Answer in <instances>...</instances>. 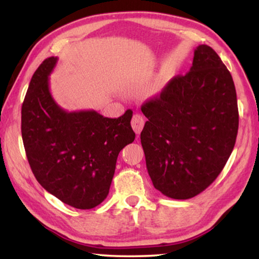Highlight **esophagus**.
<instances>
[{
	"instance_id": "obj_1",
	"label": "esophagus",
	"mask_w": 259,
	"mask_h": 259,
	"mask_svg": "<svg viewBox=\"0 0 259 259\" xmlns=\"http://www.w3.org/2000/svg\"><path fill=\"white\" fill-rule=\"evenodd\" d=\"M144 124H145V119H144L140 114H135V115L133 116V120H131V126H133L135 133L137 135L142 133Z\"/></svg>"
}]
</instances>
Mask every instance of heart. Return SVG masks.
Returning a JSON list of instances; mask_svg holds the SVG:
<instances>
[{
  "label": "heart",
  "instance_id": "heart-1",
  "mask_svg": "<svg viewBox=\"0 0 259 259\" xmlns=\"http://www.w3.org/2000/svg\"><path fill=\"white\" fill-rule=\"evenodd\" d=\"M152 91H153V93H156V91H157V87H155V88H154V89H153Z\"/></svg>",
  "mask_w": 259,
  "mask_h": 259
}]
</instances>
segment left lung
<instances>
[{
    "label": "left lung",
    "mask_w": 259,
    "mask_h": 259,
    "mask_svg": "<svg viewBox=\"0 0 259 259\" xmlns=\"http://www.w3.org/2000/svg\"><path fill=\"white\" fill-rule=\"evenodd\" d=\"M140 142L157 191L186 200L204 191L235 145L239 111L233 78L211 48L194 50L186 75L175 76L142 106Z\"/></svg>",
    "instance_id": "left-lung-1"
}]
</instances>
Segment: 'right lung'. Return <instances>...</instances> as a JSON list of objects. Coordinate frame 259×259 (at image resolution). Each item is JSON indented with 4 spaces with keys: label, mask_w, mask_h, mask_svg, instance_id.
<instances>
[{
    "label": "right lung",
    "mask_w": 259,
    "mask_h": 259,
    "mask_svg": "<svg viewBox=\"0 0 259 259\" xmlns=\"http://www.w3.org/2000/svg\"><path fill=\"white\" fill-rule=\"evenodd\" d=\"M58 58L35 71L21 107V136L41 186L76 209L97 207L108 195L117 155L136 135L128 109L117 119L98 112H68L55 102L49 76Z\"/></svg>",
    "instance_id": "right-lung-1"
}]
</instances>
